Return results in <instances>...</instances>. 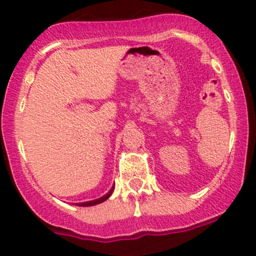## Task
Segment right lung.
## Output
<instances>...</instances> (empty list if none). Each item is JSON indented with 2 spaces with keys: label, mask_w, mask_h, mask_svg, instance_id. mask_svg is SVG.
Returning <instances> with one entry per match:
<instances>
[{
  "label": "right lung",
  "mask_w": 256,
  "mask_h": 256,
  "mask_svg": "<svg viewBox=\"0 0 256 256\" xmlns=\"http://www.w3.org/2000/svg\"><path fill=\"white\" fill-rule=\"evenodd\" d=\"M112 190H114V187L112 188V190H109V192L106 193V194H105V196H102V197H100V198H98V200H89V202L76 203V206H79V207H92V206H96V204H99V203H102V202H105V200H106L108 198H109L110 196H112Z\"/></svg>",
  "instance_id": "1"
}]
</instances>
